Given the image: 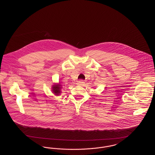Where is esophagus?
<instances>
[{
  "label": "esophagus",
  "instance_id": "obj_1",
  "mask_svg": "<svg viewBox=\"0 0 155 155\" xmlns=\"http://www.w3.org/2000/svg\"><path fill=\"white\" fill-rule=\"evenodd\" d=\"M84 84H85V82L83 80H80V81H77V84L79 85H84Z\"/></svg>",
  "mask_w": 155,
  "mask_h": 155
}]
</instances>
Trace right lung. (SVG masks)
Instances as JSON below:
<instances>
[{"label": "right lung", "mask_w": 155, "mask_h": 155, "mask_svg": "<svg viewBox=\"0 0 155 155\" xmlns=\"http://www.w3.org/2000/svg\"><path fill=\"white\" fill-rule=\"evenodd\" d=\"M52 92L55 95H59L61 93V85L59 84H55L53 85L52 86Z\"/></svg>", "instance_id": "1"}]
</instances>
